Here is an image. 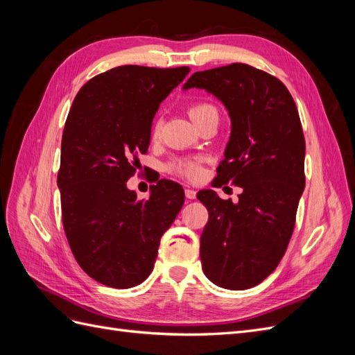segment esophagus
I'll return each mask as SVG.
<instances>
[{
	"label": "esophagus",
	"mask_w": 355,
	"mask_h": 355,
	"mask_svg": "<svg viewBox=\"0 0 355 355\" xmlns=\"http://www.w3.org/2000/svg\"><path fill=\"white\" fill-rule=\"evenodd\" d=\"M185 196H187V198H188V200H196V197H197V191L191 189V188H187V189H185Z\"/></svg>",
	"instance_id": "obj_1"
}]
</instances>
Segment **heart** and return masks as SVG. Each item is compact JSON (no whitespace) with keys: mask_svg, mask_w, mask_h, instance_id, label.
Returning <instances> with one entry per match:
<instances>
[{"mask_svg":"<svg viewBox=\"0 0 355 355\" xmlns=\"http://www.w3.org/2000/svg\"><path fill=\"white\" fill-rule=\"evenodd\" d=\"M188 114L191 116V120L194 121V124L201 120L202 116H206L209 114H218L216 108H214L213 105L210 103H206V102H198V103H194L189 106L188 110ZM154 136L158 135V125L154 127V132H153ZM173 170L176 171L178 175L184 176L187 179H191V180H196L201 176L202 170L200 167L198 163H196V161H178V163L173 164Z\"/></svg>","mask_w":355,"mask_h":355,"instance_id":"obj_1","label":"heart"}]
</instances>
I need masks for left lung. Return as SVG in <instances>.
I'll use <instances>...</instances> for the list:
<instances>
[{
  "label": "left lung",
  "mask_w": 355,
  "mask_h": 355,
  "mask_svg": "<svg viewBox=\"0 0 355 355\" xmlns=\"http://www.w3.org/2000/svg\"><path fill=\"white\" fill-rule=\"evenodd\" d=\"M202 89L231 118V136L214 187L243 189L239 201L213 189L197 198L209 210L200 240L202 271L230 290L250 288L280 263L305 188V137L286 85L245 63L191 75L184 90Z\"/></svg>",
  "instance_id": "8db88e82"
}]
</instances>
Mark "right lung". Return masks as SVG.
Returning <instances> with one entry per match:
<instances>
[{
	"label": "right lung",
	"instance_id": "add662e5",
	"mask_svg": "<svg viewBox=\"0 0 355 355\" xmlns=\"http://www.w3.org/2000/svg\"><path fill=\"white\" fill-rule=\"evenodd\" d=\"M188 72L116 67L85 83L72 102L58 175L63 228L78 265L105 286L146 280L161 237L184 206L176 182L159 179L146 200L125 182L148 151L159 103Z\"/></svg>",
	"mask_w": 355,
	"mask_h": 355
}]
</instances>
